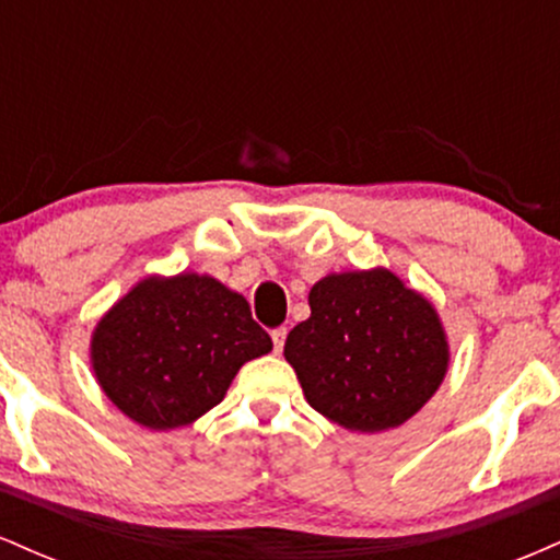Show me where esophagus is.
I'll list each match as a JSON object with an SVG mask.
<instances>
[{"mask_svg": "<svg viewBox=\"0 0 560 560\" xmlns=\"http://www.w3.org/2000/svg\"><path fill=\"white\" fill-rule=\"evenodd\" d=\"M271 339H273V352H281V350H284L287 329H273L271 331Z\"/></svg>", "mask_w": 560, "mask_h": 560, "instance_id": "obj_1", "label": "esophagus"}]
</instances>
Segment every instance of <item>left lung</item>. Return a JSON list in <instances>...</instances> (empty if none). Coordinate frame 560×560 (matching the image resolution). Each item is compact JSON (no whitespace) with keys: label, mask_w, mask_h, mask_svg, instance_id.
<instances>
[{"label":"left lung","mask_w":560,"mask_h":560,"mask_svg":"<svg viewBox=\"0 0 560 560\" xmlns=\"http://www.w3.org/2000/svg\"><path fill=\"white\" fill-rule=\"evenodd\" d=\"M307 302L311 318L289 331L284 358L320 416L384 432L440 389L450 363L442 320L387 268L324 276Z\"/></svg>","instance_id":"left-lung-1"}]
</instances>
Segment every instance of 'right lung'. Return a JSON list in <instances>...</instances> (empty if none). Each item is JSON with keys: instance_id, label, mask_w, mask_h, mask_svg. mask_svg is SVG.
<instances>
[{"instance_id": "1", "label": "right lung", "mask_w": 560, "mask_h": 560, "mask_svg": "<svg viewBox=\"0 0 560 560\" xmlns=\"http://www.w3.org/2000/svg\"><path fill=\"white\" fill-rule=\"evenodd\" d=\"M271 347L247 300L213 276H150L96 324L92 369L128 419L165 432L215 408L236 371Z\"/></svg>"}]
</instances>
